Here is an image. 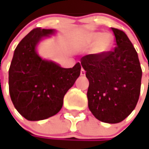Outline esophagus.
<instances>
[{
  "label": "esophagus",
  "instance_id": "esophagus-1",
  "mask_svg": "<svg viewBox=\"0 0 149 149\" xmlns=\"http://www.w3.org/2000/svg\"><path fill=\"white\" fill-rule=\"evenodd\" d=\"M80 75H82V76L85 75V70H84L83 68H82V69H81V70H80Z\"/></svg>",
  "mask_w": 149,
  "mask_h": 149
}]
</instances>
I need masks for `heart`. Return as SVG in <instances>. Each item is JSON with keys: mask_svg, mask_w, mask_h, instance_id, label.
<instances>
[{"mask_svg": "<svg viewBox=\"0 0 149 149\" xmlns=\"http://www.w3.org/2000/svg\"><path fill=\"white\" fill-rule=\"evenodd\" d=\"M88 42L89 45H95L94 52L97 54H104L107 53L112 46L113 38L109 33L102 34L100 32H93L88 36Z\"/></svg>", "mask_w": 149, "mask_h": 149, "instance_id": "b5f03b06", "label": "heart"}]
</instances>
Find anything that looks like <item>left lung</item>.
<instances>
[{"instance_id": "1", "label": "left lung", "mask_w": 149, "mask_h": 149, "mask_svg": "<svg viewBox=\"0 0 149 149\" xmlns=\"http://www.w3.org/2000/svg\"><path fill=\"white\" fill-rule=\"evenodd\" d=\"M116 46L104 54L81 58L89 85L87 97L89 110L97 119L117 123L129 116L140 95L142 69L137 51L127 35L111 28Z\"/></svg>"}]
</instances>
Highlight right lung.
<instances>
[{"mask_svg":"<svg viewBox=\"0 0 149 149\" xmlns=\"http://www.w3.org/2000/svg\"><path fill=\"white\" fill-rule=\"evenodd\" d=\"M51 29H33L15 49L9 69V92L16 110L27 120L38 121L55 115L66 92L80 74L81 65L62 68L41 59L36 45L54 34Z\"/></svg>","mask_w":149,"mask_h":149,"instance_id":"right-lung-1","label":"right lung"}]
</instances>
